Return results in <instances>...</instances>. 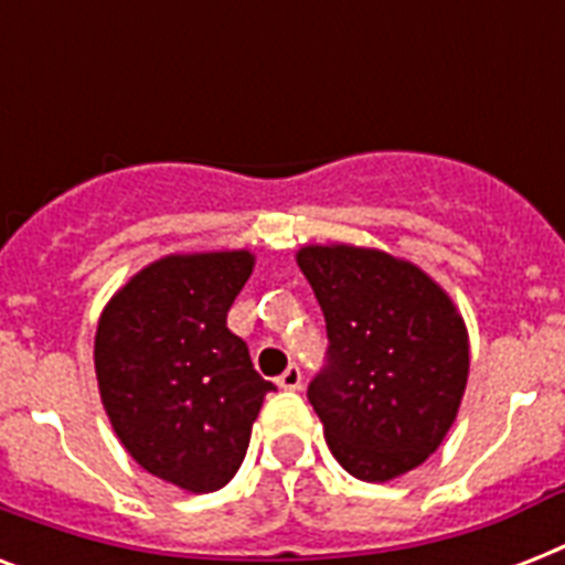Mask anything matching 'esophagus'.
Instances as JSON below:
<instances>
[{"mask_svg": "<svg viewBox=\"0 0 565 565\" xmlns=\"http://www.w3.org/2000/svg\"><path fill=\"white\" fill-rule=\"evenodd\" d=\"M275 384L281 386V390H301V370L292 363V366H287V370L278 375V381Z\"/></svg>", "mask_w": 565, "mask_h": 565, "instance_id": "obj_1", "label": "esophagus"}]
</instances>
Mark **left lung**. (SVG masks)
I'll return each mask as SVG.
<instances>
[{"mask_svg": "<svg viewBox=\"0 0 565 565\" xmlns=\"http://www.w3.org/2000/svg\"><path fill=\"white\" fill-rule=\"evenodd\" d=\"M328 328V370L308 386L331 455L370 483L422 466L455 425L469 331L443 287L381 248L301 246Z\"/></svg>", "mask_w": 565, "mask_h": 565, "instance_id": "obj_1", "label": "left lung"}]
</instances>
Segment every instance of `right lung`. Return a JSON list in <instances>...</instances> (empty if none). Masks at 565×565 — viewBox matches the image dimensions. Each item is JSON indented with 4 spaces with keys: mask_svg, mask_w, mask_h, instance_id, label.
I'll return each instance as SVG.
<instances>
[{
    "mask_svg": "<svg viewBox=\"0 0 565 565\" xmlns=\"http://www.w3.org/2000/svg\"><path fill=\"white\" fill-rule=\"evenodd\" d=\"M255 269L248 248L167 255L105 305L93 343L102 407L146 472L188 492L237 475L264 395L228 310Z\"/></svg>",
    "mask_w": 565,
    "mask_h": 565,
    "instance_id": "add662e5",
    "label": "right lung"
}]
</instances>
